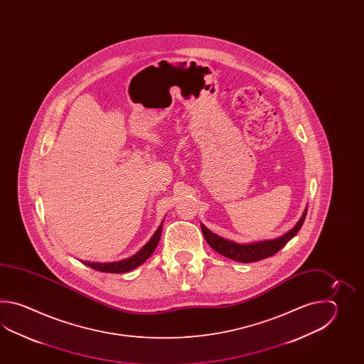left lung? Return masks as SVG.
I'll return each instance as SVG.
<instances>
[{"mask_svg": "<svg viewBox=\"0 0 364 364\" xmlns=\"http://www.w3.org/2000/svg\"><path fill=\"white\" fill-rule=\"evenodd\" d=\"M306 215H307V207L303 210L302 217L299 218V221L296 223L294 228L279 238L259 240V242H252L247 245H240V243L232 242V240H225L223 237L210 232L208 228H205L203 224L200 225L201 232H203V235L209 246L217 251L218 254H221L228 259L240 262V263H254V262H259V260H263L269 256L274 255L287 245L289 240L294 238L296 232H299L302 228Z\"/></svg>", "mask_w": 364, "mask_h": 364, "instance_id": "1", "label": "left lung"}]
</instances>
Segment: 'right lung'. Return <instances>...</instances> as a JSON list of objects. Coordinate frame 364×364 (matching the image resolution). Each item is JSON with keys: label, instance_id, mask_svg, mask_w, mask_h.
Wrapping results in <instances>:
<instances>
[{"label": "right lung", "instance_id": "1", "mask_svg": "<svg viewBox=\"0 0 364 364\" xmlns=\"http://www.w3.org/2000/svg\"><path fill=\"white\" fill-rule=\"evenodd\" d=\"M163 223L159 226L155 234L152 235V238L148 240L147 243L132 257H127V259L119 260V262H112V263H93V262H83V260H80V262L95 271L107 272V273H126V272L132 271L144 263L148 257L155 252L156 247L160 242L161 232H163Z\"/></svg>", "mask_w": 364, "mask_h": 364}]
</instances>
